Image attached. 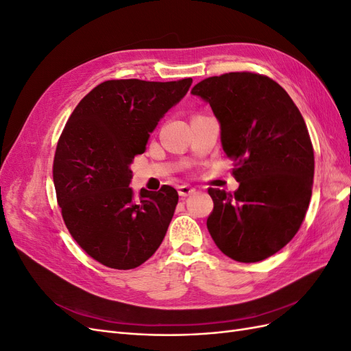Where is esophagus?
<instances>
[{
  "label": "esophagus",
  "instance_id": "34e87169",
  "mask_svg": "<svg viewBox=\"0 0 351 351\" xmlns=\"http://www.w3.org/2000/svg\"><path fill=\"white\" fill-rule=\"evenodd\" d=\"M192 193H195V189H193V187H190L189 184H182V186H178V195H180V196L186 197V196H190Z\"/></svg>",
  "mask_w": 351,
  "mask_h": 351
}]
</instances>
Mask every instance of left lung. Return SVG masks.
Returning <instances> with one entry per match:
<instances>
[{
  "label": "left lung",
  "instance_id": "1",
  "mask_svg": "<svg viewBox=\"0 0 351 351\" xmlns=\"http://www.w3.org/2000/svg\"><path fill=\"white\" fill-rule=\"evenodd\" d=\"M192 93L218 119L240 183L234 193L208 189L214 200L209 234L237 262L267 259L295 236L312 197L315 156L303 117L290 95L259 73L212 76Z\"/></svg>",
  "mask_w": 351,
  "mask_h": 351
}]
</instances>
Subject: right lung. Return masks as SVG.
<instances>
[{"label":"right lung","mask_w":351,"mask_h":351,"mask_svg":"<svg viewBox=\"0 0 351 351\" xmlns=\"http://www.w3.org/2000/svg\"><path fill=\"white\" fill-rule=\"evenodd\" d=\"M192 82H102L62 129L52 165L61 215L79 246L105 267H141L165 237L177 190L167 184L158 192L142 189L141 202H133L130 164Z\"/></svg>","instance_id":"right-lung-1"}]
</instances>
